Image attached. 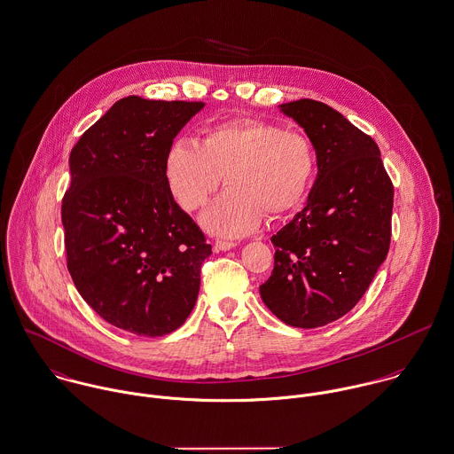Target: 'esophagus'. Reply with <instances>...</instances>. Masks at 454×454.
I'll list each match as a JSON object with an SVG mask.
<instances>
[{
	"label": "esophagus",
	"instance_id": "esophagus-1",
	"mask_svg": "<svg viewBox=\"0 0 454 454\" xmlns=\"http://www.w3.org/2000/svg\"><path fill=\"white\" fill-rule=\"evenodd\" d=\"M233 247H237V244L235 242H228V240H215V244H214V249L219 253V251H230V249H233Z\"/></svg>",
	"mask_w": 454,
	"mask_h": 454
}]
</instances>
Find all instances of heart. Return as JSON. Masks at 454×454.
Segmentation results:
<instances>
[{
	"mask_svg": "<svg viewBox=\"0 0 454 454\" xmlns=\"http://www.w3.org/2000/svg\"><path fill=\"white\" fill-rule=\"evenodd\" d=\"M228 189L201 214L217 237H244L265 221L298 208L316 176L309 137L263 119L210 124L200 142L176 140L165 156L168 189L185 212L201 208L223 182Z\"/></svg>",
	"mask_w": 454,
	"mask_h": 454,
	"instance_id": "b5f03b06",
	"label": "heart"
}]
</instances>
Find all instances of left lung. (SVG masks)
<instances>
[{"label": "left lung", "mask_w": 454, "mask_h": 454, "mask_svg": "<svg viewBox=\"0 0 454 454\" xmlns=\"http://www.w3.org/2000/svg\"><path fill=\"white\" fill-rule=\"evenodd\" d=\"M314 145L317 176L307 203L272 237L265 305L294 328L325 326L348 314L384 263L393 184L377 144L340 112L316 99L278 105Z\"/></svg>", "instance_id": "obj_1"}]
</instances>
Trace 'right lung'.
I'll use <instances>...</instances> for the list:
<instances>
[{"instance_id": "1", "label": "right lung", "mask_w": 454, "mask_h": 454, "mask_svg": "<svg viewBox=\"0 0 454 454\" xmlns=\"http://www.w3.org/2000/svg\"><path fill=\"white\" fill-rule=\"evenodd\" d=\"M203 106L122 98L70 153L61 207L68 270L94 312L133 335L184 325L212 254L165 179L168 147Z\"/></svg>"}]
</instances>
